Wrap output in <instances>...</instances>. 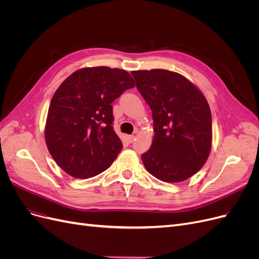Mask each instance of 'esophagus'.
<instances>
[{
  "label": "esophagus",
  "mask_w": 259,
  "mask_h": 259,
  "mask_svg": "<svg viewBox=\"0 0 259 259\" xmlns=\"http://www.w3.org/2000/svg\"><path fill=\"white\" fill-rule=\"evenodd\" d=\"M134 139H135V136H134V135H128V136H127L128 143H133V142H134Z\"/></svg>",
  "instance_id": "esophagus-1"
}]
</instances>
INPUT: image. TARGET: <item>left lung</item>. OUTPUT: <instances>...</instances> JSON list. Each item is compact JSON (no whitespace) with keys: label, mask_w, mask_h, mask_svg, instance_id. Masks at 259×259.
Returning <instances> with one entry per match:
<instances>
[{"label":"left lung","mask_w":259,"mask_h":259,"mask_svg":"<svg viewBox=\"0 0 259 259\" xmlns=\"http://www.w3.org/2000/svg\"><path fill=\"white\" fill-rule=\"evenodd\" d=\"M150 106L154 136L142 155L146 169L162 182L180 183L204 165L211 149V114L205 96L192 82L164 69L133 71Z\"/></svg>","instance_id":"obj_1"}]
</instances>
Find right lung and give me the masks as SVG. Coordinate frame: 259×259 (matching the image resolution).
<instances>
[{"mask_svg":"<svg viewBox=\"0 0 259 259\" xmlns=\"http://www.w3.org/2000/svg\"><path fill=\"white\" fill-rule=\"evenodd\" d=\"M135 86L122 69L76 70L55 92L45 124V143L59 167L74 178L103 173L122 150L113 131L111 104Z\"/></svg>","mask_w":259,"mask_h":259,"instance_id":"obj_1","label":"right lung"}]
</instances>
